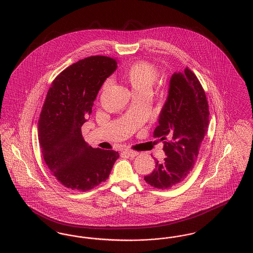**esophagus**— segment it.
Instances as JSON below:
<instances>
[{"mask_svg":"<svg viewBox=\"0 0 253 253\" xmlns=\"http://www.w3.org/2000/svg\"><path fill=\"white\" fill-rule=\"evenodd\" d=\"M123 154H124V155H126V156H128V157H135V156H137V155H138V153H137V152L132 151V150H128V149L124 150V151H123Z\"/></svg>","mask_w":253,"mask_h":253,"instance_id":"obj_1","label":"esophagus"}]
</instances>
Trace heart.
I'll return each mask as SVG.
<instances>
[{
    "instance_id": "heart-1",
    "label": "heart",
    "mask_w": 253,
    "mask_h": 253,
    "mask_svg": "<svg viewBox=\"0 0 253 253\" xmlns=\"http://www.w3.org/2000/svg\"><path fill=\"white\" fill-rule=\"evenodd\" d=\"M124 76L132 86L133 91L137 95H140L151 93L154 85L157 83L159 73L153 63L139 60L129 65L124 71ZM109 84L110 80H107L102 86V89L107 88Z\"/></svg>"
}]
</instances>
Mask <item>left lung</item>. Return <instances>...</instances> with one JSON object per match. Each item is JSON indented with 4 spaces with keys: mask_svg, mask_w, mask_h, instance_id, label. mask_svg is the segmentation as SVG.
Masks as SVG:
<instances>
[{
    "mask_svg": "<svg viewBox=\"0 0 253 253\" xmlns=\"http://www.w3.org/2000/svg\"><path fill=\"white\" fill-rule=\"evenodd\" d=\"M209 104L204 89L189 68L173 73L167 100L161 110L154 137L163 142L167 157L157 160L144 180L154 188L169 189L193 169L209 125Z\"/></svg>",
    "mask_w": 253,
    "mask_h": 253,
    "instance_id": "1",
    "label": "left lung"
}]
</instances>
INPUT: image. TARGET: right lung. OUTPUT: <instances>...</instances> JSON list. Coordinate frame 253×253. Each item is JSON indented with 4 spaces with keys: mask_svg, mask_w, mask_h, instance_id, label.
Here are the masks:
<instances>
[{
    "mask_svg": "<svg viewBox=\"0 0 253 253\" xmlns=\"http://www.w3.org/2000/svg\"><path fill=\"white\" fill-rule=\"evenodd\" d=\"M118 67L115 59L91 56L60 73L49 88L39 120V142L43 159L61 185L86 192L106 181L118 152L92 148L82 126L100 87Z\"/></svg>",
    "mask_w": 253,
    "mask_h": 253,
    "instance_id": "1",
    "label": "right lung"
}]
</instances>
